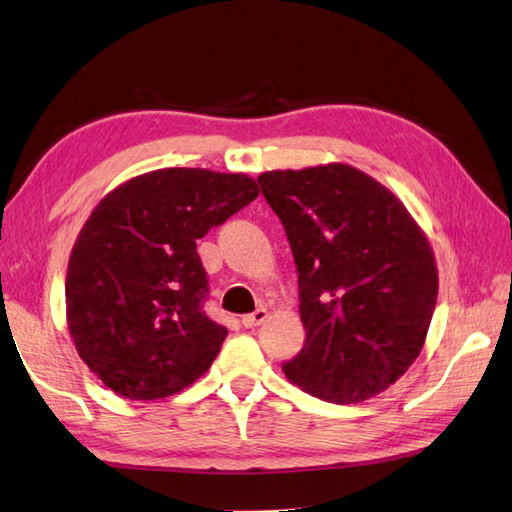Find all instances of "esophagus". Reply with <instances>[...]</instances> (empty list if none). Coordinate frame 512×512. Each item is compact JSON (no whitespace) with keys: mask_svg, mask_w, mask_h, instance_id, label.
Returning a JSON list of instances; mask_svg holds the SVG:
<instances>
[{"mask_svg":"<svg viewBox=\"0 0 512 512\" xmlns=\"http://www.w3.org/2000/svg\"><path fill=\"white\" fill-rule=\"evenodd\" d=\"M266 318H268V310H266V307H259V310H255L253 314H246L242 318V325L246 329H253V327H259L261 323H264Z\"/></svg>","mask_w":512,"mask_h":512,"instance_id":"esophagus-1","label":"esophagus"}]
</instances>
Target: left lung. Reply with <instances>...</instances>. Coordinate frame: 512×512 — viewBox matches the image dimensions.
I'll list each match as a JSON object with an SVG mask.
<instances>
[{"label": "left lung", "mask_w": 512, "mask_h": 512, "mask_svg": "<svg viewBox=\"0 0 512 512\" xmlns=\"http://www.w3.org/2000/svg\"><path fill=\"white\" fill-rule=\"evenodd\" d=\"M299 272L305 344L292 384L334 403L384 392L419 358L438 296L430 242L403 202L344 163L259 174Z\"/></svg>", "instance_id": "left-lung-1"}]
</instances>
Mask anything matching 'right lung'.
<instances>
[{
	"label": "right lung",
	"instance_id": "add662e5",
	"mask_svg": "<svg viewBox=\"0 0 512 512\" xmlns=\"http://www.w3.org/2000/svg\"><path fill=\"white\" fill-rule=\"evenodd\" d=\"M259 194L246 174L200 168L130 178L91 211L67 266V327L106 388L135 401L176 395L227 338L202 310L196 242Z\"/></svg>",
	"mask_w": 512,
	"mask_h": 512
}]
</instances>
